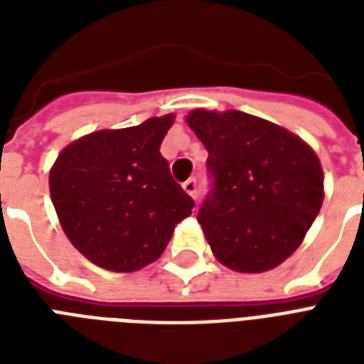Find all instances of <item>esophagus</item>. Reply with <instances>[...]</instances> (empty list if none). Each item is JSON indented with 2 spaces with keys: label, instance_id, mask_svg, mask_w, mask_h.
I'll return each mask as SVG.
<instances>
[{
  "label": "esophagus",
  "instance_id": "1",
  "mask_svg": "<svg viewBox=\"0 0 364 364\" xmlns=\"http://www.w3.org/2000/svg\"><path fill=\"white\" fill-rule=\"evenodd\" d=\"M183 188H185V193L191 194L193 198H196V196H198V183H196V179H194V177H191V179H187V181L183 183Z\"/></svg>",
  "mask_w": 364,
  "mask_h": 364
}]
</instances>
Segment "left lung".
<instances>
[{
  "label": "left lung",
  "mask_w": 364,
  "mask_h": 364,
  "mask_svg": "<svg viewBox=\"0 0 364 364\" xmlns=\"http://www.w3.org/2000/svg\"><path fill=\"white\" fill-rule=\"evenodd\" d=\"M187 124L208 151L213 187L198 223L217 260L247 274L282 264L321 210L323 170L314 149L242 111L194 109Z\"/></svg>",
  "instance_id": "left-lung-1"
}]
</instances>
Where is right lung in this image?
Segmentation results:
<instances>
[{
	"mask_svg": "<svg viewBox=\"0 0 364 364\" xmlns=\"http://www.w3.org/2000/svg\"><path fill=\"white\" fill-rule=\"evenodd\" d=\"M173 115L70 143L50 168L48 187L65 236L90 262L136 272L164 253L194 200L173 181L160 143Z\"/></svg>",
	"mask_w": 364,
	"mask_h": 364,
	"instance_id": "1",
	"label": "right lung"
}]
</instances>
